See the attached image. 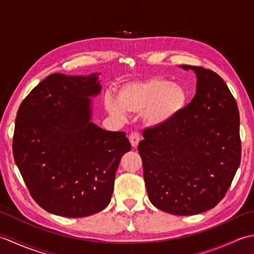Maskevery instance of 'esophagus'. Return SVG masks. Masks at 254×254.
<instances>
[{
    "label": "esophagus",
    "mask_w": 254,
    "mask_h": 254,
    "mask_svg": "<svg viewBox=\"0 0 254 254\" xmlns=\"http://www.w3.org/2000/svg\"><path fill=\"white\" fill-rule=\"evenodd\" d=\"M128 139H130V143L132 145V147L135 148L138 145L139 141H141V137H139V134L137 132H132L130 134V136H128Z\"/></svg>",
    "instance_id": "esophagus-1"
}]
</instances>
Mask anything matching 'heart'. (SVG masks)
<instances>
[{"mask_svg": "<svg viewBox=\"0 0 254 254\" xmlns=\"http://www.w3.org/2000/svg\"><path fill=\"white\" fill-rule=\"evenodd\" d=\"M188 94L181 85L161 77H148L123 84L117 90V101L106 97L111 116L123 119L126 111L143 115L147 127H163L171 122L186 107Z\"/></svg>", "mask_w": 254, "mask_h": 254, "instance_id": "heart-1", "label": "heart"}]
</instances>
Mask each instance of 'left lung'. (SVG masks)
Here are the masks:
<instances>
[{
    "instance_id": "1",
    "label": "left lung",
    "mask_w": 254,
    "mask_h": 254,
    "mask_svg": "<svg viewBox=\"0 0 254 254\" xmlns=\"http://www.w3.org/2000/svg\"><path fill=\"white\" fill-rule=\"evenodd\" d=\"M196 93L174 120L143 132L138 153L149 201L174 215H195L224 198L241 159L240 117L223 78L201 66Z\"/></svg>"
}]
</instances>
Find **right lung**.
Here are the masks:
<instances>
[{
	"label": "right lung",
	"instance_id": "add662e5",
	"mask_svg": "<svg viewBox=\"0 0 254 254\" xmlns=\"http://www.w3.org/2000/svg\"><path fill=\"white\" fill-rule=\"evenodd\" d=\"M99 74H51L21 102L15 120V163L36 203L64 217H85L110 203L122 156L131 150L124 132L90 121Z\"/></svg>",
	"mask_w": 254,
	"mask_h": 254
}]
</instances>
